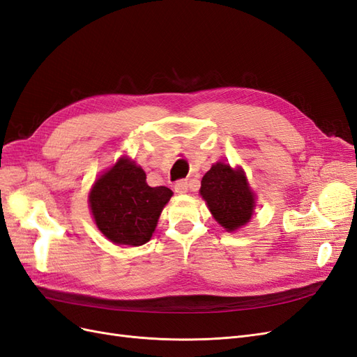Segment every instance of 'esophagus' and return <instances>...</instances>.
Instances as JSON below:
<instances>
[{
    "label": "esophagus",
    "instance_id": "34e87169",
    "mask_svg": "<svg viewBox=\"0 0 357 357\" xmlns=\"http://www.w3.org/2000/svg\"><path fill=\"white\" fill-rule=\"evenodd\" d=\"M174 190L177 193H186L189 190V181L188 180H178L174 186Z\"/></svg>",
    "mask_w": 357,
    "mask_h": 357
}]
</instances>
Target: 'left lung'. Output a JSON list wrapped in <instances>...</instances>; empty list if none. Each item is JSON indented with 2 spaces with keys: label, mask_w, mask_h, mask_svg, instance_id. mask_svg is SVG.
I'll use <instances>...</instances> for the list:
<instances>
[{
  "label": "left lung",
  "mask_w": 357,
  "mask_h": 357,
  "mask_svg": "<svg viewBox=\"0 0 357 357\" xmlns=\"http://www.w3.org/2000/svg\"><path fill=\"white\" fill-rule=\"evenodd\" d=\"M199 192L226 231L238 229L252 219L255 195L241 168L232 169L229 164L218 162L205 172Z\"/></svg>",
  "instance_id": "obj_1"
}]
</instances>
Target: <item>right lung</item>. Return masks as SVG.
I'll return each mask as SVG.
<instances>
[{
  "instance_id": "right-lung-1",
  "label": "right lung",
  "mask_w": 357,
  "mask_h": 357,
  "mask_svg": "<svg viewBox=\"0 0 357 357\" xmlns=\"http://www.w3.org/2000/svg\"><path fill=\"white\" fill-rule=\"evenodd\" d=\"M171 197L165 186L150 188L142 167L121 158L95 181L89 204L95 223L107 238L116 244L142 245L155 232Z\"/></svg>"
}]
</instances>
